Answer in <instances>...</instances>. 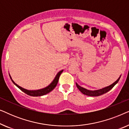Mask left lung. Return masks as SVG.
<instances>
[{"mask_svg":"<svg viewBox=\"0 0 129 129\" xmlns=\"http://www.w3.org/2000/svg\"><path fill=\"white\" fill-rule=\"evenodd\" d=\"M120 77H121V75L120 76L119 78L117 79V80H116L115 82L113 83L110 84V85L106 86V87H105L102 88V89L96 90H90L86 89H85V88H84V87H82V86H79V84L77 83H76V86H77V87L78 88V89L83 94H85V95H86V96H100V95L105 94V93H107V91H109L110 90L112 89V88L118 82H119L120 78Z\"/></svg>","mask_w":129,"mask_h":129,"instance_id":"obj_1","label":"left lung"}]
</instances>
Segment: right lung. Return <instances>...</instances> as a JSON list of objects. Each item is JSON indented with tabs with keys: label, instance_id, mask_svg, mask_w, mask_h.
Masks as SVG:
<instances>
[{
	"label": "right lung",
	"instance_id": "right-lung-1",
	"mask_svg": "<svg viewBox=\"0 0 129 129\" xmlns=\"http://www.w3.org/2000/svg\"><path fill=\"white\" fill-rule=\"evenodd\" d=\"M63 70H60V71H59V72H58L56 76V77H54V79H53V80L52 81V82L49 85L47 86V87L43 88V89H39V90H27V89H24V88L20 87V86H19L18 84H17L13 80H12V79L11 76H10V74H9V76H10V79H11L12 81V82L14 83V84H15V86H16L17 87H18L19 89H20L22 91H23L24 93H25L26 94H27L31 96H36H36H43V95L47 94V93H50L51 91H52L55 88V87L56 86V85H57V84L58 83V81H59L60 76V75L63 72Z\"/></svg>",
	"mask_w": 129,
	"mask_h": 129
}]
</instances>
